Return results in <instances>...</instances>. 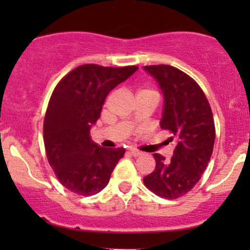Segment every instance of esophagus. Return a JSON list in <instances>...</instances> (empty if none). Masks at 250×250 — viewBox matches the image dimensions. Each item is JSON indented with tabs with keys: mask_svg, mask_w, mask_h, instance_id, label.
I'll use <instances>...</instances> for the list:
<instances>
[{
	"mask_svg": "<svg viewBox=\"0 0 250 250\" xmlns=\"http://www.w3.org/2000/svg\"><path fill=\"white\" fill-rule=\"evenodd\" d=\"M129 153H130V155L133 156V157H139V156H141V152H140V151L134 150V148H130V150H129Z\"/></svg>",
	"mask_w": 250,
	"mask_h": 250,
	"instance_id": "1",
	"label": "esophagus"
}]
</instances>
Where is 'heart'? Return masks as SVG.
Returning <instances> with one entry per match:
<instances>
[{
	"mask_svg": "<svg viewBox=\"0 0 250 250\" xmlns=\"http://www.w3.org/2000/svg\"><path fill=\"white\" fill-rule=\"evenodd\" d=\"M144 90H145V89H144Z\"/></svg>",
	"mask_w": 250,
	"mask_h": 250,
	"instance_id": "1",
	"label": "heart"
}]
</instances>
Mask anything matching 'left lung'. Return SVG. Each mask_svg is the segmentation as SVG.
<instances>
[{
    "label": "left lung",
    "mask_w": 250,
    "mask_h": 250,
    "mask_svg": "<svg viewBox=\"0 0 250 250\" xmlns=\"http://www.w3.org/2000/svg\"><path fill=\"white\" fill-rule=\"evenodd\" d=\"M144 69L157 80L165 107L161 128L175 140L173 157L155 153L156 168L144 178L155 195L167 200L181 197L200 181L213 153L215 125L208 99L198 83L170 65H148Z\"/></svg>",
    "instance_id": "8db88e82"
}]
</instances>
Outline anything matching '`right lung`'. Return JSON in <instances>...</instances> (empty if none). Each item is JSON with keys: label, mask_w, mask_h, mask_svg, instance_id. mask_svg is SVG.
Returning <instances> with one entry per match:
<instances>
[{"label": "right lung", "mask_w": 250, "mask_h": 250, "mask_svg": "<svg viewBox=\"0 0 250 250\" xmlns=\"http://www.w3.org/2000/svg\"><path fill=\"white\" fill-rule=\"evenodd\" d=\"M138 70L84 64L70 71L54 88L43 122L48 162L58 180L71 192H100L125 148H105L90 139V127L100 117L105 98Z\"/></svg>", "instance_id": "1"}]
</instances>
